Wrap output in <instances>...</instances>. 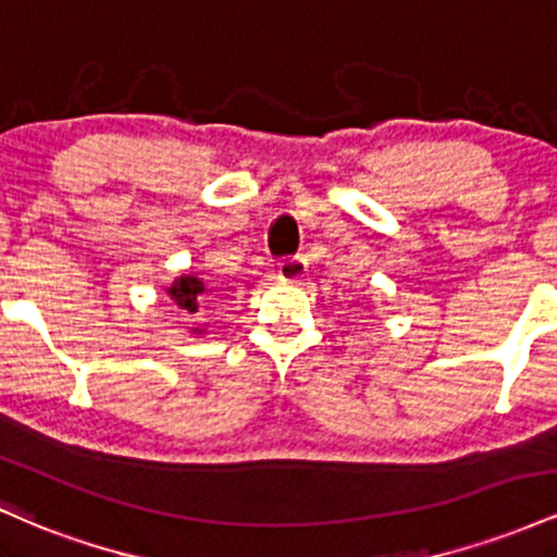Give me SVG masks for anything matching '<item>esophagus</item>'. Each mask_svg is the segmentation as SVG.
<instances>
[{
    "label": "esophagus",
    "mask_w": 557,
    "mask_h": 557,
    "mask_svg": "<svg viewBox=\"0 0 557 557\" xmlns=\"http://www.w3.org/2000/svg\"><path fill=\"white\" fill-rule=\"evenodd\" d=\"M306 274V259L304 257H290L280 261V280L283 283H298Z\"/></svg>",
    "instance_id": "1"
}]
</instances>
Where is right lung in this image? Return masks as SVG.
Returning <instances> with one entry per match:
<instances>
[{"mask_svg":"<svg viewBox=\"0 0 557 557\" xmlns=\"http://www.w3.org/2000/svg\"><path fill=\"white\" fill-rule=\"evenodd\" d=\"M207 293H209L207 285H203V280H198L196 274H183V277H177L175 283L168 287V296L172 298V304L183 311V314H196L201 300L207 298ZM190 330L201 332L198 327H190Z\"/></svg>","mask_w":557,"mask_h":557,"instance_id":"1","label":"right lung"}]
</instances>
